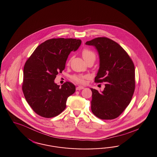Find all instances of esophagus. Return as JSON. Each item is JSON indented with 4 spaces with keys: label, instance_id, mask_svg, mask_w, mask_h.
I'll return each instance as SVG.
<instances>
[{
    "label": "esophagus",
    "instance_id": "obj_1",
    "mask_svg": "<svg viewBox=\"0 0 157 157\" xmlns=\"http://www.w3.org/2000/svg\"><path fill=\"white\" fill-rule=\"evenodd\" d=\"M84 87L83 86H79L76 88V90H82V89H83Z\"/></svg>",
    "mask_w": 157,
    "mask_h": 157
}]
</instances>
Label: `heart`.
Listing matches in <instances>:
<instances>
[{
    "label": "heart",
    "mask_w": 157,
    "mask_h": 157,
    "mask_svg": "<svg viewBox=\"0 0 157 157\" xmlns=\"http://www.w3.org/2000/svg\"><path fill=\"white\" fill-rule=\"evenodd\" d=\"M82 56L85 61H88L90 59H95L96 58V55L93 51H92L88 49H84L82 51ZM86 76L83 75H74L72 76V79L77 83H83L85 82V79L86 78Z\"/></svg>",
    "instance_id": "obj_1"
}]
</instances>
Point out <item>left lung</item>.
<instances>
[{
  "instance_id": "left-lung-1",
  "label": "left lung",
  "mask_w": 157,
  "mask_h": 157,
  "mask_svg": "<svg viewBox=\"0 0 157 157\" xmlns=\"http://www.w3.org/2000/svg\"><path fill=\"white\" fill-rule=\"evenodd\" d=\"M98 52L99 68L95 82H105V88L92 92L91 110L98 118L111 120L117 117L129 105L135 89V68L131 58L115 41L98 37L86 42Z\"/></svg>"
}]
</instances>
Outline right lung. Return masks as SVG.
<instances>
[{"instance_id":"add662e5","label":"right lung","mask_w":157,"mask_h":157,"mask_svg":"<svg viewBox=\"0 0 157 157\" xmlns=\"http://www.w3.org/2000/svg\"><path fill=\"white\" fill-rule=\"evenodd\" d=\"M81 40L52 38L38 46L26 61L23 69L22 89L26 101L40 116L51 118L63 112L68 98L75 86L67 82L61 87L54 80L61 72L71 51H76Z\"/></svg>"}]
</instances>
